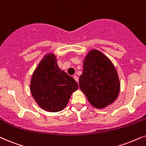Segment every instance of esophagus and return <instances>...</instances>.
<instances>
[{
    "label": "esophagus",
    "mask_w": 146,
    "mask_h": 146,
    "mask_svg": "<svg viewBox=\"0 0 146 146\" xmlns=\"http://www.w3.org/2000/svg\"><path fill=\"white\" fill-rule=\"evenodd\" d=\"M73 78H74V80H75L77 82H78V76H77L76 75H74V76Z\"/></svg>",
    "instance_id": "obj_1"
}]
</instances>
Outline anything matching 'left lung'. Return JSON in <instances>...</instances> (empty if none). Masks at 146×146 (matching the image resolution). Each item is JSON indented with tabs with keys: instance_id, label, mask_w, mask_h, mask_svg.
<instances>
[{
	"instance_id": "8db88e82",
	"label": "left lung",
	"mask_w": 146,
	"mask_h": 146,
	"mask_svg": "<svg viewBox=\"0 0 146 146\" xmlns=\"http://www.w3.org/2000/svg\"><path fill=\"white\" fill-rule=\"evenodd\" d=\"M79 86L90 105L103 109L117 99L120 82L113 64L100 51L92 50L83 62Z\"/></svg>"
}]
</instances>
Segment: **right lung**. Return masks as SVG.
<instances>
[{
	"instance_id": "add662e5",
	"label": "right lung",
	"mask_w": 146,
	"mask_h": 146,
	"mask_svg": "<svg viewBox=\"0 0 146 146\" xmlns=\"http://www.w3.org/2000/svg\"><path fill=\"white\" fill-rule=\"evenodd\" d=\"M78 88L74 79L58 67L56 56L52 53L45 54L41 60L30 83L31 93L37 105L54 113L63 110Z\"/></svg>"
}]
</instances>
